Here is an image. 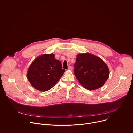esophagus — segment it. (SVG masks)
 <instances>
[{
	"mask_svg": "<svg viewBox=\"0 0 133 133\" xmlns=\"http://www.w3.org/2000/svg\"><path fill=\"white\" fill-rule=\"evenodd\" d=\"M72 70H73V68H72V67L71 66H70L68 68V70H70V71H72Z\"/></svg>",
	"mask_w": 133,
	"mask_h": 133,
	"instance_id": "1",
	"label": "esophagus"
}]
</instances>
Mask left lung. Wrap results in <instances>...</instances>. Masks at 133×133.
<instances>
[{
    "label": "left lung",
    "mask_w": 133,
    "mask_h": 133,
    "mask_svg": "<svg viewBox=\"0 0 133 133\" xmlns=\"http://www.w3.org/2000/svg\"><path fill=\"white\" fill-rule=\"evenodd\" d=\"M74 74L80 84L89 90L102 87L109 77V69L100 57L89 53L77 55Z\"/></svg>",
    "instance_id": "8db88e82"
}]
</instances>
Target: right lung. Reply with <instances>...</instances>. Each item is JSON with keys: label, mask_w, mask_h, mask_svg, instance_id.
<instances>
[{"label": "right lung", "mask_w": 133, "mask_h": 133, "mask_svg": "<svg viewBox=\"0 0 133 133\" xmlns=\"http://www.w3.org/2000/svg\"><path fill=\"white\" fill-rule=\"evenodd\" d=\"M54 54H44L36 57L27 71V79L35 89L45 92L60 80L65 70Z\"/></svg>", "instance_id": "right-lung-1"}]
</instances>
